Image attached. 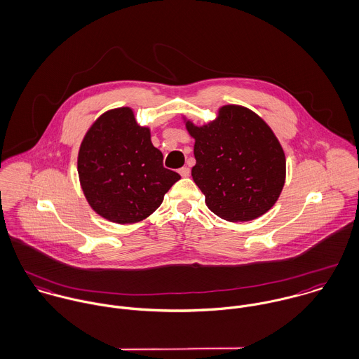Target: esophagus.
<instances>
[{"label":"esophagus","mask_w":359,"mask_h":359,"mask_svg":"<svg viewBox=\"0 0 359 359\" xmlns=\"http://www.w3.org/2000/svg\"><path fill=\"white\" fill-rule=\"evenodd\" d=\"M179 173H180L182 177H189V176H190V169L186 168V166H184V168H180V169H179Z\"/></svg>","instance_id":"obj_1"}]
</instances>
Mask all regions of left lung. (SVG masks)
<instances>
[{
    "mask_svg": "<svg viewBox=\"0 0 359 359\" xmlns=\"http://www.w3.org/2000/svg\"><path fill=\"white\" fill-rule=\"evenodd\" d=\"M191 176L207 207L229 222H247L268 212L286 180V156L278 137L255 112L240 105L219 108L215 121L196 126Z\"/></svg>",
    "mask_w": 359,
    "mask_h": 359,
    "instance_id": "8db88e82",
    "label": "left lung"
}]
</instances>
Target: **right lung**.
I'll use <instances>...</instances> for the list:
<instances>
[{
	"label": "right lung",
	"instance_id": "1",
	"mask_svg": "<svg viewBox=\"0 0 359 359\" xmlns=\"http://www.w3.org/2000/svg\"><path fill=\"white\" fill-rule=\"evenodd\" d=\"M163 155L137 125L132 108L102 114L87 130L77 155L81 190L109 222L136 223L151 215L180 175L163 168Z\"/></svg>",
	"mask_w": 359,
	"mask_h": 359
}]
</instances>
